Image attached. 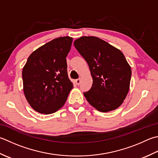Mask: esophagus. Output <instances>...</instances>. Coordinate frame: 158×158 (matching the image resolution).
Masks as SVG:
<instances>
[{"label":"esophagus","mask_w":158,"mask_h":158,"mask_svg":"<svg viewBox=\"0 0 158 158\" xmlns=\"http://www.w3.org/2000/svg\"><path fill=\"white\" fill-rule=\"evenodd\" d=\"M75 82L77 85H79V83H81V79H77L75 80Z\"/></svg>","instance_id":"1"}]
</instances>
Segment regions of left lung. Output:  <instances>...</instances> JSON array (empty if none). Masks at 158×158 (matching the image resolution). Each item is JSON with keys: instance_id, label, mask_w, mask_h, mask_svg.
Returning <instances> with one entry per match:
<instances>
[{"instance_id": "obj_1", "label": "left lung", "mask_w": 158, "mask_h": 158, "mask_svg": "<svg viewBox=\"0 0 158 158\" xmlns=\"http://www.w3.org/2000/svg\"><path fill=\"white\" fill-rule=\"evenodd\" d=\"M85 59L93 80L92 88L84 92L86 100L101 112L121 106L128 94L131 66L119 49L97 37L83 36L74 42Z\"/></svg>"}]
</instances>
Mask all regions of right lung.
Returning <instances> with one entry per match:
<instances>
[{
    "label": "right lung",
    "mask_w": 158,
    "mask_h": 158,
    "mask_svg": "<svg viewBox=\"0 0 158 158\" xmlns=\"http://www.w3.org/2000/svg\"><path fill=\"white\" fill-rule=\"evenodd\" d=\"M73 40L65 36L47 42L30 55L23 67L24 94L37 112L52 114L66 103L73 88L66 63Z\"/></svg>",
    "instance_id": "add662e5"
}]
</instances>
